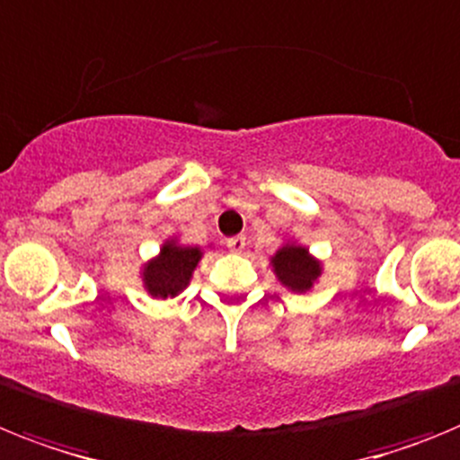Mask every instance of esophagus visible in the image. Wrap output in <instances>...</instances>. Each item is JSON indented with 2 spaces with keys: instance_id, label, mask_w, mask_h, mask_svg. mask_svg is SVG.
I'll use <instances>...</instances> for the list:
<instances>
[{
  "instance_id": "obj_1",
  "label": "esophagus",
  "mask_w": 460,
  "mask_h": 460,
  "mask_svg": "<svg viewBox=\"0 0 460 460\" xmlns=\"http://www.w3.org/2000/svg\"><path fill=\"white\" fill-rule=\"evenodd\" d=\"M245 245H247V241H245V235H234V238H229V241H226V247H229L231 252H243V250H245Z\"/></svg>"
}]
</instances>
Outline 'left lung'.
<instances>
[{
	"mask_svg": "<svg viewBox=\"0 0 460 460\" xmlns=\"http://www.w3.org/2000/svg\"><path fill=\"white\" fill-rule=\"evenodd\" d=\"M273 270L278 279L287 289L291 291H310L317 278L322 275V263L307 252V247L296 245V243H287L273 254L270 259Z\"/></svg>",
	"mask_w": 460,
	"mask_h": 460,
	"instance_id": "left-lung-1",
	"label": "left lung"
}]
</instances>
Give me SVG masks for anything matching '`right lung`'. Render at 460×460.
<instances>
[{"label":"right lung","mask_w":460,"mask_h":460,"mask_svg":"<svg viewBox=\"0 0 460 460\" xmlns=\"http://www.w3.org/2000/svg\"><path fill=\"white\" fill-rule=\"evenodd\" d=\"M201 247L166 241L155 259L143 266V287L155 298H173L190 285L191 273L201 259Z\"/></svg>","instance_id":"add662e5"}]
</instances>
